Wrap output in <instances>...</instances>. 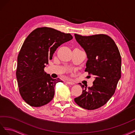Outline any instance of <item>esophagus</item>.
I'll return each instance as SVG.
<instances>
[{"label": "esophagus", "instance_id": "esophagus-1", "mask_svg": "<svg viewBox=\"0 0 135 135\" xmlns=\"http://www.w3.org/2000/svg\"><path fill=\"white\" fill-rule=\"evenodd\" d=\"M66 83L68 84H70V85H74L75 83L74 81H67Z\"/></svg>", "mask_w": 135, "mask_h": 135}]
</instances>
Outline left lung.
Wrapping results in <instances>:
<instances>
[{"label":"left lung","instance_id":"8db88e82","mask_svg":"<svg viewBox=\"0 0 135 135\" xmlns=\"http://www.w3.org/2000/svg\"><path fill=\"white\" fill-rule=\"evenodd\" d=\"M75 37L86 54L85 71L95 76L93 86L88 89L79 84L83 90L75 102L83 109H97L105 105L115 93L121 78V56L114 40L106 34L83 36L75 34Z\"/></svg>","mask_w":135,"mask_h":135}]
</instances>
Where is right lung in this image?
<instances>
[{"label":"right lung","instance_id":"1","mask_svg":"<svg viewBox=\"0 0 135 135\" xmlns=\"http://www.w3.org/2000/svg\"><path fill=\"white\" fill-rule=\"evenodd\" d=\"M72 38L70 33L48 27L38 28L26 37L18 55L16 75L20 94L30 106L41 107L54 98L56 84L62 81L52 79L44 68L56 49Z\"/></svg>","mask_w":135,"mask_h":135}]
</instances>
